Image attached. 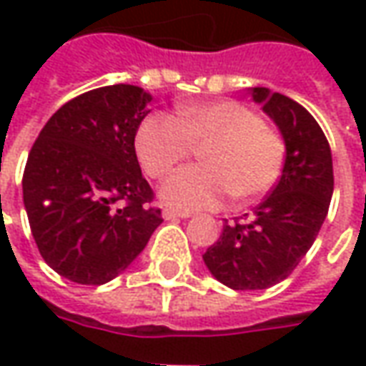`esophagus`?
<instances>
[{
	"instance_id": "obj_1",
	"label": "esophagus",
	"mask_w": 366,
	"mask_h": 366,
	"mask_svg": "<svg viewBox=\"0 0 366 366\" xmlns=\"http://www.w3.org/2000/svg\"><path fill=\"white\" fill-rule=\"evenodd\" d=\"M162 216H164V219L190 218V214H188V212H178V209H172V208H166L164 212H162Z\"/></svg>"
}]
</instances>
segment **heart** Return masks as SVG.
<instances>
[{
	"instance_id": "obj_1",
	"label": "heart",
	"mask_w": 366,
	"mask_h": 366,
	"mask_svg": "<svg viewBox=\"0 0 366 366\" xmlns=\"http://www.w3.org/2000/svg\"><path fill=\"white\" fill-rule=\"evenodd\" d=\"M137 157L150 178H164L200 150L204 166H188L160 188L164 204L178 209L216 208L232 194L247 204L280 182L285 144L259 114L236 101L184 104L178 119L152 112L137 130Z\"/></svg>"
}]
</instances>
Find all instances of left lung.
I'll return each instance as SVG.
<instances>
[{
    "mask_svg": "<svg viewBox=\"0 0 366 366\" xmlns=\"http://www.w3.org/2000/svg\"><path fill=\"white\" fill-rule=\"evenodd\" d=\"M285 140L277 186L254 214L224 224L204 254L209 273L232 290H267L290 275L315 242L333 196V158L307 109L265 86L249 89Z\"/></svg>",
    "mask_w": 366,
    "mask_h": 366,
    "instance_id": "left-lung-1",
    "label": "left lung"
}]
</instances>
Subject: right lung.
I'll list each match as a JSON object with an SVG mask.
<instances>
[{"instance_id":"1","label":"right lung","mask_w":366,"mask_h":366,"mask_svg":"<svg viewBox=\"0 0 366 366\" xmlns=\"http://www.w3.org/2000/svg\"><path fill=\"white\" fill-rule=\"evenodd\" d=\"M152 97L134 85L93 89L51 117L23 172V204L41 257L81 285L124 272L162 224L134 137Z\"/></svg>"}]
</instances>
